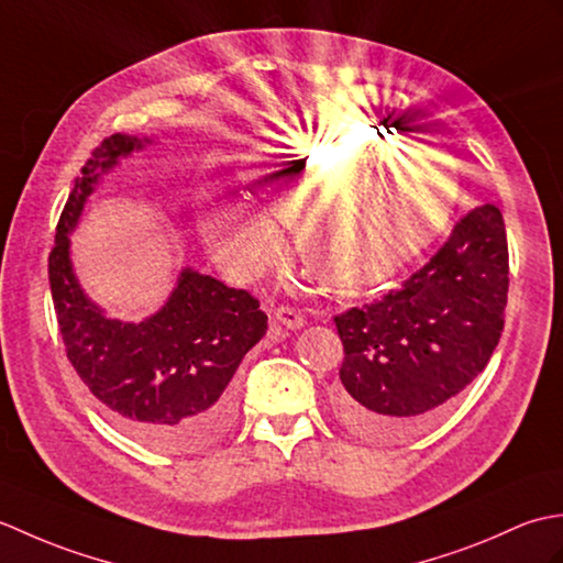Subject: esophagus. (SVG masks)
I'll list each match as a JSON object with an SVG mask.
<instances>
[{"mask_svg": "<svg viewBox=\"0 0 563 563\" xmlns=\"http://www.w3.org/2000/svg\"><path fill=\"white\" fill-rule=\"evenodd\" d=\"M273 317H275V321H278V324H283L285 329H302L305 327V317L297 312V309H292V307H278L273 312Z\"/></svg>", "mask_w": 563, "mask_h": 563, "instance_id": "1", "label": "esophagus"}]
</instances>
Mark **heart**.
I'll return each mask as SVG.
<instances>
[{"label": "heart", "instance_id": "heart-1", "mask_svg": "<svg viewBox=\"0 0 563 563\" xmlns=\"http://www.w3.org/2000/svg\"><path fill=\"white\" fill-rule=\"evenodd\" d=\"M377 150L379 140L329 130L280 137L249 162L251 198L275 220L295 222L302 261L333 292L367 290L409 266L445 230L460 196L457 176L435 157L440 173L424 157H433L428 147H413L423 154L361 185L369 169L363 162ZM198 232L218 266L239 280L266 271L280 249L278 224L239 198H208Z\"/></svg>", "mask_w": 563, "mask_h": 563}]
</instances>
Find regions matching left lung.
I'll return each instance as SVG.
<instances>
[{"mask_svg": "<svg viewBox=\"0 0 563 563\" xmlns=\"http://www.w3.org/2000/svg\"><path fill=\"white\" fill-rule=\"evenodd\" d=\"M506 224L474 208L401 290L336 317V413L355 435L404 440L433 423L486 367L504 331Z\"/></svg>", "mask_w": 563, "mask_h": 563, "instance_id": "1", "label": "left lung"}]
</instances>
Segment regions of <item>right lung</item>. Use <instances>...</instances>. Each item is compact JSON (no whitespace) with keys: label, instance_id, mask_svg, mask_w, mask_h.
I'll return each instance as SVG.
<instances>
[{"label":"right lung","instance_id":"1","mask_svg":"<svg viewBox=\"0 0 563 563\" xmlns=\"http://www.w3.org/2000/svg\"><path fill=\"white\" fill-rule=\"evenodd\" d=\"M152 142L115 133L91 152L59 214L47 275L69 363L109 421L142 445L190 454L232 428V377L268 329L258 300L184 266L157 312L123 321L91 300L71 263L69 236L89 196L121 159Z\"/></svg>","mask_w":563,"mask_h":563}]
</instances>
